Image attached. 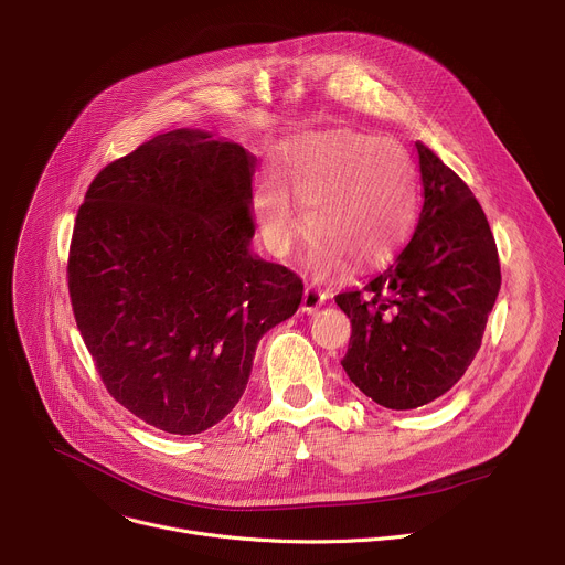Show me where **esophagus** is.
<instances>
[{
	"instance_id": "esophagus-1",
	"label": "esophagus",
	"mask_w": 565,
	"mask_h": 565,
	"mask_svg": "<svg viewBox=\"0 0 565 565\" xmlns=\"http://www.w3.org/2000/svg\"><path fill=\"white\" fill-rule=\"evenodd\" d=\"M327 301V292L324 290H319L317 286H306V290H303V299H301V310L303 312H315L321 303Z\"/></svg>"
}]
</instances>
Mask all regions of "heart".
<instances>
[{"instance_id":"1","label":"heart","mask_w":565,"mask_h":565,"mask_svg":"<svg viewBox=\"0 0 565 565\" xmlns=\"http://www.w3.org/2000/svg\"><path fill=\"white\" fill-rule=\"evenodd\" d=\"M377 141L335 129L303 134L281 147L275 174L262 177L255 188V212L273 253L292 250L306 236V218L321 270L344 268V257L377 264L399 244L414 205L412 168L402 149ZM382 154H391L401 172L380 167Z\"/></svg>"}]
</instances>
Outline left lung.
Here are the masks:
<instances>
[{
	"mask_svg": "<svg viewBox=\"0 0 565 565\" xmlns=\"http://www.w3.org/2000/svg\"><path fill=\"white\" fill-rule=\"evenodd\" d=\"M423 210L393 264L340 292L351 319L342 366L386 409H416L449 391L476 358L501 290L497 241L467 183L416 142Z\"/></svg>",
	"mask_w": 565,
	"mask_h": 565,
	"instance_id": "8db88e82",
	"label": "left lung"
}]
</instances>
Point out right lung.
Segmentation results:
<instances>
[{"instance_id": "1", "label": "right lung", "mask_w": 565, "mask_h": 565, "mask_svg": "<svg viewBox=\"0 0 565 565\" xmlns=\"http://www.w3.org/2000/svg\"><path fill=\"white\" fill-rule=\"evenodd\" d=\"M257 158L201 129L158 134L92 181L68 248V295L109 395L192 436L246 391L257 342L303 284L250 253Z\"/></svg>"}]
</instances>
